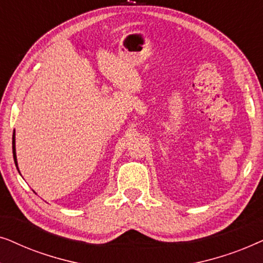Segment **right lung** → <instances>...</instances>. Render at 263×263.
I'll return each instance as SVG.
<instances>
[{"mask_svg": "<svg viewBox=\"0 0 263 263\" xmlns=\"http://www.w3.org/2000/svg\"><path fill=\"white\" fill-rule=\"evenodd\" d=\"M13 157H14V161H15L16 168H17V163H16V154H15V140H14V134H13ZM19 170V168H17Z\"/></svg>", "mask_w": 263, "mask_h": 263, "instance_id": "add662e5", "label": "right lung"}]
</instances>
